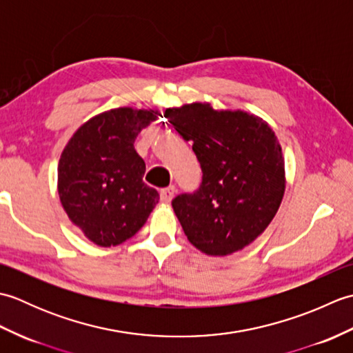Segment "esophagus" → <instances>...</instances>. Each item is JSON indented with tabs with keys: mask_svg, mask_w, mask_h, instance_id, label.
<instances>
[{
	"mask_svg": "<svg viewBox=\"0 0 353 353\" xmlns=\"http://www.w3.org/2000/svg\"><path fill=\"white\" fill-rule=\"evenodd\" d=\"M174 192H176L174 186H168V188L161 190V201H162V203H170L172 197H174Z\"/></svg>",
	"mask_w": 353,
	"mask_h": 353,
	"instance_id": "1",
	"label": "esophagus"
}]
</instances>
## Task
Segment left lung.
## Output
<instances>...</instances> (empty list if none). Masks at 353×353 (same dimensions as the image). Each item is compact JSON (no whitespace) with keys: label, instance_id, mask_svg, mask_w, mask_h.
Segmentation results:
<instances>
[{"label":"left lung","instance_id":"obj_1","mask_svg":"<svg viewBox=\"0 0 353 353\" xmlns=\"http://www.w3.org/2000/svg\"><path fill=\"white\" fill-rule=\"evenodd\" d=\"M176 132L192 142L201 167L197 191L171 201L190 243L211 256L244 249L267 229L285 191L279 141L261 118L214 110L208 103L165 110Z\"/></svg>","mask_w":353,"mask_h":353}]
</instances>
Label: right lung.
Returning <instances> with one entry per match:
<instances>
[{
  "label": "right lung",
  "instance_id": "add662e5",
  "mask_svg": "<svg viewBox=\"0 0 353 353\" xmlns=\"http://www.w3.org/2000/svg\"><path fill=\"white\" fill-rule=\"evenodd\" d=\"M157 112L112 109L85 123L63 148L57 188L70 220L92 243L118 245L144 226L159 194L142 181L138 133Z\"/></svg>",
  "mask_w": 353,
  "mask_h": 353
}]
</instances>
